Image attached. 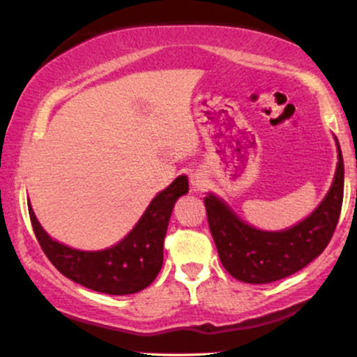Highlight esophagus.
<instances>
[{"label":"esophagus","instance_id":"1","mask_svg":"<svg viewBox=\"0 0 357 357\" xmlns=\"http://www.w3.org/2000/svg\"><path fill=\"white\" fill-rule=\"evenodd\" d=\"M190 183H191V186L195 188V190H203V188L206 186V183H208V176L204 174L203 171H195V173L191 174Z\"/></svg>","mask_w":357,"mask_h":357}]
</instances>
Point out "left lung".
I'll list each match as a JSON object with an SVG mask.
<instances>
[{"instance_id": "left-lung-1", "label": "left lung", "mask_w": 357, "mask_h": 357, "mask_svg": "<svg viewBox=\"0 0 357 357\" xmlns=\"http://www.w3.org/2000/svg\"><path fill=\"white\" fill-rule=\"evenodd\" d=\"M335 146L337 166L329 191L309 216L285 230L252 227L220 196L213 192L204 196L221 265L231 277L247 284H270L307 267L324 252L337 227L344 195V161L337 139Z\"/></svg>"}]
</instances>
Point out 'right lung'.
I'll use <instances>...</instances> for the list:
<instances>
[{
    "label": "right lung",
    "instance_id": "obj_1",
    "mask_svg": "<svg viewBox=\"0 0 357 357\" xmlns=\"http://www.w3.org/2000/svg\"><path fill=\"white\" fill-rule=\"evenodd\" d=\"M188 191V176H178L154 196L132 230L104 250H79L60 243L43 230L30 203L28 211L40 247L60 273L96 292L129 296L144 290L158 277L171 213L179 196Z\"/></svg>",
    "mask_w": 357,
    "mask_h": 357
}]
</instances>
